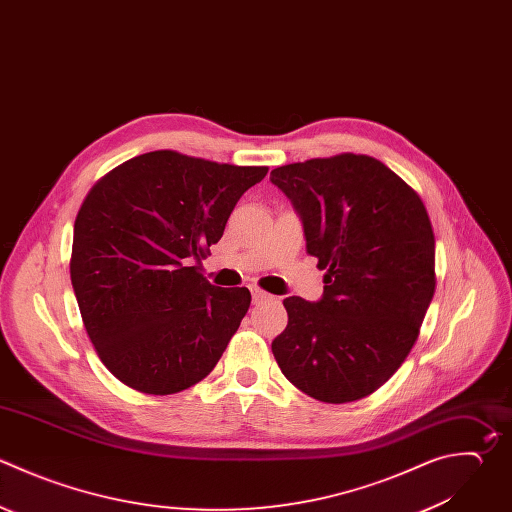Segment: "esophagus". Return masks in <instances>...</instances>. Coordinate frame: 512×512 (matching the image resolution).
<instances>
[{
    "mask_svg": "<svg viewBox=\"0 0 512 512\" xmlns=\"http://www.w3.org/2000/svg\"><path fill=\"white\" fill-rule=\"evenodd\" d=\"M250 290H252V300H254V302H262V300H266V298H268V294H266L264 290L256 288V286H252Z\"/></svg>",
    "mask_w": 512,
    "mask_h": 512,
    "instance_id": "esophagus-1",
    "label": "esophagus"
}]
</instances>
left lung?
I'll return each instance as SVG.
<instances>
[{
    "label": "left lung",
    "instance_id": "8db88e82",
    "mask_svg": "<svg viewBox=\"0 0 512 512\" xmlns=\"http://www.w3.org/2000/svg\"><path fill=\"white\" fill-rule=\"evenodd\" d=\"M298 212L324 294L290 296L272 352L304 394L342 404L378 390L418 338L434 294V234L420 196L370 156L340 154L272 170Z\"/></svg>",
    "mask_w": 512,
    "mask_h": 512
}]
</instances>
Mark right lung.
I'll return each instance as SVG.
<instances>
[{"instance_id": "add662e5", "label": "right lung", "mask_w": 512, "mask_h": 512, "mask_svg": "<svg viewBox=\"0 0 512 512\" xmlns=\"http://www.w3.org/2000/svg\"><path fill=\"white\" fill-rule=\"evenodd\" d=\"M266 174V166L158 150L114 168L88 192L74 224L70 276L98 356L126 386L174 394L220 360L252 296L212 286L192 264Z\"/></svg>"}]
</instances>
